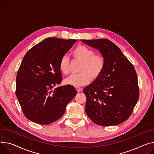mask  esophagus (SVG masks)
I'll return each instance as SVG.
<instances>
[{"label":"esophagus","instance_id":"esophagus-1","mask_svg":"<svg viewBox=\"0 0 154 154\" xmlns=\"http://www.w3.org/2000/svg\"><path fill=\"white\" fill-rule=\"evenodd\" d=\"M75 89L77 90V91L78 92V93H79V92L80 91H83V89L82 88H80V87H75Z\"/></svg>","mask_w":154,"mask_h":154}]
</instances>
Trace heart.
Instances as JSON below:
<instances>
[{
  "mask_svg": "<svg viewBox=\"0 0 154 154\" xmlns=\"http://www.w3.org/2000/svg\"><path fill=\"white\" fill-rule=\"evenodd\" d=\"M95 51L85 46L79 45L73 51L74 57L81 62L79 74L72 75L64 80L66 85L79 87L90 84L92 78L98 79L103 72L105 60L101 54H95ZM70 60L67 55L61 57L59 62V69L64 74L69 73Z\"/></svg>",
  "mask_w": 154,
  "mask_h": 154,
  "instance_id": "1",
  "label": "heart"
}]
</instances>
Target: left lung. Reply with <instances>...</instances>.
<instances>
[{
  "mask_svg": "<svg viewBox=\"0 0 154 154\" xmlns=\"http://www.w3.org/2000/svg\"><path fill=\"white\" fill-rule=\"evenodd\" d=\"M82 42L103 56L105 68L101 75L84 89L85 112L95 124L116 126L126 121L139 97L135 69L120 49L107 39Z\"/></svg>",
  "mask_w": 154,
  "mask_h": 154,
  "instance_id": "left-lung-1",
  "label": "left lung"
}]
</instances>
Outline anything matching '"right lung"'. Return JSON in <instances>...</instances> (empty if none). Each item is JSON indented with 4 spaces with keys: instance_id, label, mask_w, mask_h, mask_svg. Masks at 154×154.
Instances as JSON below:
<instances>
[{
    "instance_id": "add662e5",
    "label": "right lung",
    "mask_w": 154,
    "mask_h": 154,
    "mask_svg": "<svg viewBox=\"0 0 154 154\" xmlns=\"http://www.w3.org/2000/svg\"><path fill=\"white\" fill-rule=\"evenodd\" d=\"M77 42L76 39L48 38L25 55L16 79V96L24 115L40 125L59 119L76 95L71 85L60 86V60Z\"/></svg>"
}]
</instances>
